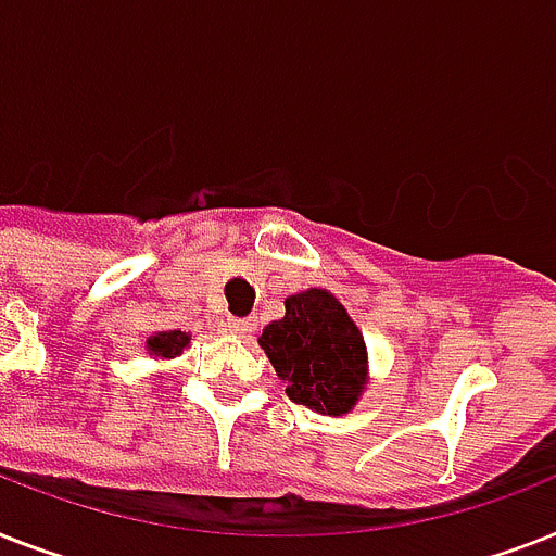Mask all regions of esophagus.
Listing matches in <instances>:
<instances>
[{"instance_id":"34e87169","label":"esophagus","mask_w":556,"mask_h":556,"mask_svg":"<svg viewBox=\"0 0 556 556\" xmlns=\"http://www.w3.org/2000/svg\"><path fill=\"white\" fill-rule=\"evenodd\" d=\"M251 319H242V317H231L228 319V325H225V331L228 333H237V337H242V333L251 331Z\"/></svg>"}]
</instances>
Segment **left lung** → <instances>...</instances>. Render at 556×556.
Returning <instances> with one entry per match:
<instances>
[{"instance_id":"obj_1","label":"left lung","mask_w":556,"mask_h":556,"mask_svg":"<svg viewBox=\"0 0 556 556\" xmlns=\"http://www.w3.org/2000/svg\"><path fill=\"white\" fill-rule=\"evenodd\" d=\"M260 345L286 394L311 410L349 414L368 380V351L349 311L331 291L308 288L286 300V317L265 325Z\"/></svg>"}]
</instances>
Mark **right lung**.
<instances>
[{"label":"right lung","instance_id":"add662e5","mask_svg":"<svg viewBox=\"0 0 556 556\" xmlns=\"http://www.w3.org/2000/svg\"><path fill=\"white\" fill-rule=\"evenodd\" d=\"M188 342H191V337L185 331H160L153 333V337H148L146 349L151 351L156 359H174V356H179L188 349Z\"/></svg>","mask_w":556,"mask_h":556}]
</instances>
